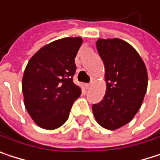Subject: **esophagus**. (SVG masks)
I'll list each match as a JSON object with an SVG mask.
<instances>
[{"mask_svg":"<svg viewBox=\"0 0 160 160\" xmlns=\"http://www.w3.org/2000/svg\"><path fill=\"white\" fill-rule=\"evenodd\" d=\"M92 85H93V81H91L89 84H87V85H86V88H87V89H89L90 88L92 87Z\"/></svg>","mask_w":160,"mask_h":160,"instance_id":"esophagus-1","label":"esophagus"}]
</instances>
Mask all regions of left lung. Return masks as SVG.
Wrapping results in <instances>:
<instances>
[{"label":"left lung","mask_w":160,"mask_h":160,"mask_svg":"<svg viewBox=\"0 0 160 160\" xmlns=\"http://www.w3.org/2000/svg\"><path fill=\"white\" fill-rule=\"evenodd\" d=\"M97 49L105 66L107 90L92 110L102 127L116 130L128 123L142 105L148 88L147 68L137 51L122 39H98Z\"/></svg>","instance_id":"1"}]
</instances>
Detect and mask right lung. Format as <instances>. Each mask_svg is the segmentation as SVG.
Here are the masks:
<instances>
[{
	"instance_id": "add662e5",
	"label": "right lung",
	"mask_w": 160,
	"mask_h": 160,
	"mask_svg": "<svg viewBox=\"0 0 160 160\" xmlns=\"http://www.w3.org/2000/svg\"><path fill=\"white\" fill-rule=\"evenodd\" d=\"M81 38H64L44 46L29 60L23 76L25 106L41 128L52 130L68 119L71 108L81 95L73 83L74 58Z\"/></svg>"
}]
</instances>
